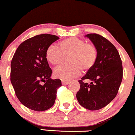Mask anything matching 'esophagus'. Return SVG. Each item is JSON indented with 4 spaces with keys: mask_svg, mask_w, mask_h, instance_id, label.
<instances>
[{
    "mask_svg": "<svg viewBox=\"0 0 135 135\" xmlns=\"http://www.w3.org/2000/svg\"><path fill=\"white\" fill-rule=\"evenodd\" d=\"M69 83V81H68V80H62V84L63 85H68Z\"/></svg>",
    "mask_w": 135,
    "mask_h": 135,
    "instance_id": "1",
    "label": "esophagus"
}]
</instances>
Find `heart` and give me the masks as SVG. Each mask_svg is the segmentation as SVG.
<instances>
[{
  "instance_id": "1",
  "label": "heart",
  "mask_w": 135,
  "mask_h": 135,
  "mask_svg": "<svg viewBox=\"0 0 135 135\" xmlns=\"http://www.w3.org/2000/svg\"><path fill=\"white\" fill-rule=\"evenodd\" d=\"M98 50L94 44L85 43L83 39L70 37L58 43V48L50 46L45 53L46 60L53 66H57L68 56L69 64L60 66L54 70V76L64 80H69L80 73V69L88 71L95 66L98 59Z\"/></svg>"
}]
</instances>
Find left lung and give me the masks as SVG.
Listing matches in <instances>:
<instances>
[{"label": "left lung", "instance_id": "8db88e82", "mask_svg": "<svg viewBox=\"0 0 135 135\" xmlns=\"http://www.w3.org/2000/svg\"><path fill=\"white\" fill-rule=\"evenodd\" d=\"M85 37L97 47L98 59L79 80L80 88L76 96L82 107L94 111L106 106L117 96L123 78L122 63L117 48L108 39L97 33Z\"/></svg>", "mask_w": 135, "mask_h": 135}]
</instances>
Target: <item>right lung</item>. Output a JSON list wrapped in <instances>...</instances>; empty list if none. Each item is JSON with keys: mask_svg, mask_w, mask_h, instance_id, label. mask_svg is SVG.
Returning <instances> with one entry per match:
<instances>
[{"mask_svg": "<svg viewBox=\"0 0 135 135\" xmlns=\"http://www.w3.org/2000/svg\"><path fill=\"white\" fill-rule=\"evenodd\" d=\"M59 38L53 35L41 34L27 39L20 44L11 60L10 80L16 96L33 111L51 108L62 85L60 79L50 78L52 70L45 57L47 47Z\"/></svg>", "mask_w": 135, "mask_h": 135, "instance_id": "obj_1", "label": "right lung"}]
</instances>
